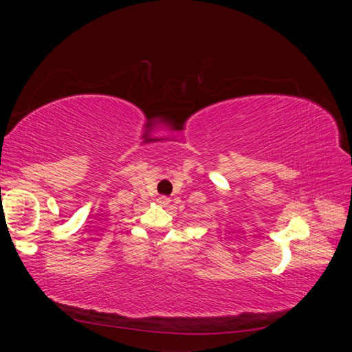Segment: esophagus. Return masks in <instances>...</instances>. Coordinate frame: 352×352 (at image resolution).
Here are the masks:
<instances>
[{"mask_svg":"<svg viewBox=\"0 0 352 352\" xmlns=\"http://www.w3.org/2000/svg\"><path fill=\"white\" fill-rule=\"evenodd\" d=\"M157 202H158V204H162V206H167L168 202H170V198H167V197L162 195V197H158V198H157Z\"/></svg>","mask_w":352,"mask_h":352,"instance_id":"esophagus-1","label":"esophagus"}]
</instances>
